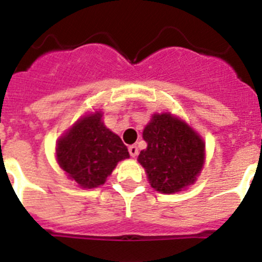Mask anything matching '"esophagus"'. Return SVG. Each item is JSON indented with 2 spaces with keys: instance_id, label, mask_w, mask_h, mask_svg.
I'll return each instance as SVG.
<instances>
[{
  "instance_id": "esophagus-1",
  "label": "esophagus",
  "mask_w": 262,
  "mask_h": 262,
  "mask_svg": "<svg viewBox=\"0 0 262 262\" xmlns=\"http://www.w3.org/2000/svg\"><path fill=\"white\" fill-rule=\"evenodd\" d=\"M129 154H130V156L132 158H136L137 155H138V147H137L136 145H132V146H129Z\"/></svg>"
}]
</instances>
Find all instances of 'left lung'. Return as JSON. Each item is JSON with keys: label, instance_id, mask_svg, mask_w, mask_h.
Wrapping results in <instances>:
<instances>
[{"label": "left lung", "instance_id": "left-lung-1", "mask_svg": "<svg viewBox=\"0 0 262 262\" xmlns=\"http://www.w3.org/2000/svg\"><path fill=\"white\" fill-rule=\"evenodd\" d=\"M143 139L147 148L138 161L154 189L173 194L194 183L204 163V143L182 120L170 114L154 115Z\"/></svg>", "mask_w": 262, "mask_h": 262}]
</instances>
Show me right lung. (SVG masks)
<instances>
[{
    "mask_svg": "<svg viewBox=\"0 0 262 262\" xmlns=\"http://www.w3.org/2000/svg\"><path fill=\"white\" fill-rule=\"evenodd\" d=\"M60 168L84 189L103 185L120 160L129 158L126 146L101 121V114L82 117L58 141Z\"/></svg>",
    "mask_w": 262,
    "mask_h": 262,
    "instance_id": "1",
    "label": "right lung"
}]
</instances>
